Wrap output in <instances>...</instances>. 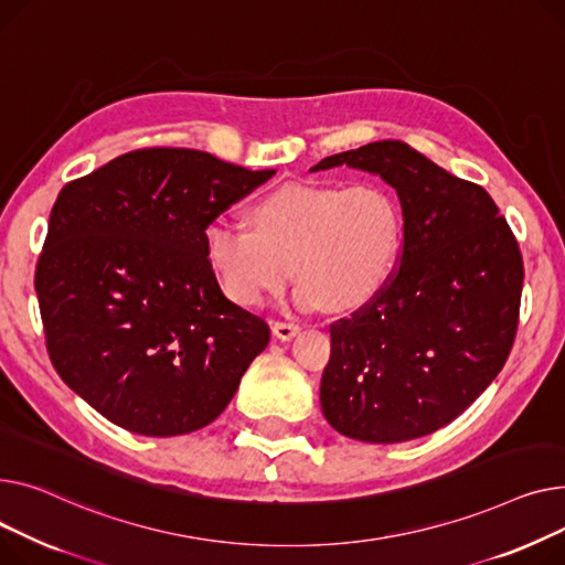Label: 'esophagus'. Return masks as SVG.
Returning <instances> with one entry per match:
<instances>
[{
	"instance_id": "esophagus-1",
	"label": "esophagus",
	"mask_w": 565,
	"mask_h": 565,
	"mask_svg": "<svg viewBox=\"0 0 565 565\" xmlns=\"http://www.w3.org/2000/svg\"><path fill=\"white\" fill-rule=\"evenodd\" d=\"M271 330H274V335H276L278 340L287 342V340L296 338L298 330H301V328H298L296 323H289V321H274V323H271Z\"/></svg>"
}]
</instances>
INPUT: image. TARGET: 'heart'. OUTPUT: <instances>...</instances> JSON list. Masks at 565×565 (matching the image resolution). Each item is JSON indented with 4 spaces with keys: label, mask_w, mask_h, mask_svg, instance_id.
<instances>
[{
    "label": "heart",
    "mask_w": 565,
    "mask_h": 565,
    "mask_svg": "<svg viewBox=\"0 0 565 565\" xmlns=\"http://www.w3.org/2000/svg\"><path fill=\"white\" fill-rule=\"evenodd\" d=\"M248 223L212 221L203 255L227 301L259 308L291 274L303 312L360 310L385 289L402 248V207L381 184H282L248 207Z\"/></svg>",
    "instance_id": "1"
}]
</instances>
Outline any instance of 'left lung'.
<instances>
[{
	"mask_svg": "<svg viewBox=\"0 0 565 565\" xmlns=\"http://www.w3.org/2000/svg\"><path fill=\"white\" fill-rule=\"evenodd\" d=\"M379 175L399 195L404 250L372 303L330 328L323 417L338 434L406 443L456 419L511 353L522 255L488 191L404 141H374L321 159Z\"/></svg>",
	"mask_w": 565,
	"mask_h": 565,
	"instance_id": "obj_1",
	"label": "left lung"
}]
</instances>
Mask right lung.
I'll use <instances>...</instances> for the list:
<instances>
[{
  "label": "right lung",
  "mask_w": 565,
  "mask_h": 565,
  "mask_svg": "<svg viewBox=\"0 0 565 565\" xmlns=\"http://www.w3.org/2000/svg\"><path fill=\"white\" fill-rule=\"evenodd\" d=\"M274 173L148 148L61 189L36 294L54 370L99 415L171 438L227 408L271 330L218 289L203 230Z\"/></svg>",
  "instance_id": "obj_1"
}]
</instances>
